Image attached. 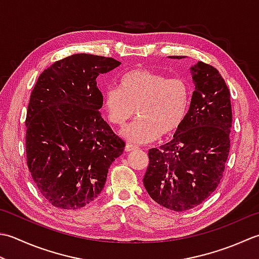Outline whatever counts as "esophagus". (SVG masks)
Returning <instances> with one entry per match:
<instances>
[{"label":"esophagus","instance_id":"obj_1","mask_svg":"<svg viewBox=\"0 0 259 259\" xmlns=\"http://www.w3.org/2000/svg\"><path fill=\"white\" fill-rule=\"evenodd\" d=\"M137 149H138V147L133 146V145H130V144L126 145L125 148H124V150L126 151V153H130V151H134V150H137Z\"/></svg>","mask_w":259,"mask_h":259}]
</instances>
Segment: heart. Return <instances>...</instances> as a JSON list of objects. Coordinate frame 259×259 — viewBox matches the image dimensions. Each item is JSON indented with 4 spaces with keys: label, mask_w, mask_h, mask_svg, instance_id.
Masks as SVG:
<instances>
[{
    "label": "heart",
    "mask_w": 259,
    "mask_h": 259,
    "mask_svg": "<svg viewBox=\"0 0 259 259\" xmlns=\"http://www.w3.org/2000/svg\"><path fill=\"white\" fill-rule=\"evenodd\" d=\"M121 89L104 92L103 106L111 123L122 126L135 115L139 118L121 130L131 144H148L160 136L175 134L183 124L191 103L189 83L145 68L122 76Z\"/></svg>",
    "instance_id": "1"
}]
</instances>
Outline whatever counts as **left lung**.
I'll return each mask as SVG.
<instances>
[{"instance_id":"8db88e82","label":"left lung","mask_w":259,"mask_h":259,"mask_svg":"<svg viewBox=\"0 0 259 259\" xmlns=\"http://www.w3.org/2000/svg\"><path fill=\"white\" fill-rule=\"evenodd\" d=\"M191 75L195 90L184 122L173 140L148 151L144 176L151 199L177 212L193 209L213 193L230 150L232 112L225 79L202 62L192 66Z\"/></svg>"}]
</instances>
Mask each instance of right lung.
Returning <instances> with one entry per match:
<instances>
[{
  "label": "right lung",
  "instance_id": "right-lung-1",
  "mask_svg": "<svg viewBox=\"0 0 259 259\" xmlns=\"http://www.w3.org/2000/svg\"><path fill=\"white\" fill-rule=\"evenodd\" d=\"M111 57L76 54L40 74L25 119L27 164L50 204L76 210L102 192L111 164L124 141L99 110L103 96L96 77L120 66Z\"/></svg>",
  "mask_w": 259,
  "mask_h": 259
}]
</instances>
